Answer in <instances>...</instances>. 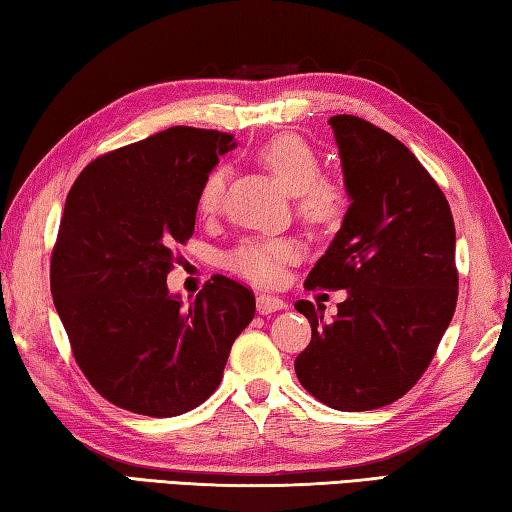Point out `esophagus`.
Masks as SVG:
<instances>
[{
    "instance_id": "esophagus-1",
    "label": "esophagus",
    "mask_w": 512,
    "mask_h": 512,
    "mask_svg": "<svg viewBox=\"0 0 512 512\" xmlns=\"http://www.w3.org/2000/svg\"><path fill=\"white\" fill-rule=\"evenodd\" d=\"M284 307H287V302H284L282 298L266 296V293L257 296V311H259V314H271V311H280Z\"/></svg>"
}]
</instances>
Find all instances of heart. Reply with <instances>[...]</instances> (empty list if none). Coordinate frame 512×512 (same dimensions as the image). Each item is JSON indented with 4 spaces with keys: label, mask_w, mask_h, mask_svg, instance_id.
<instances>
[{
    "label": "heart",
    "mask_w": 512,
    "mask_h": 512,
    "mask_svg": "<svg viewBox=\"0 0 512 512\" xmlns=\"http://www.w3.org/2000/svg\"><path fill=\"white\" fill-rule=\"evenodd\" d=\"M257 160L289 194L296 196V214L309 225H327L345 210L343 187L332 178L320 176L316 151L293 133L275 135L257 149ZM225 169L205 173L198 187L196 207L201 214H214L221 207ZM298 246L291 239H246L228 255V266L255 284L280 282L284 264L296 259Z\"/></svg>",
    "instance_id": "obj_1"
}]
</instances>
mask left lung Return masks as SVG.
Segmentation results:
<instances>
[{"label": "left lung", "instance_id": "left-lung-1", "mask_svg": "<svg viewBox=\"0 0 512 512\" xmlns=\"http://www.w3.org/2000/svg\"><path fill=\"white\" fill-rule=\"evenodd\" d=\"M350 207L307 289H348L339 314L298 300L311 341L296 357L309 395L336 411L393 404L429 368L458 300L449 203L418 158L370 121L329 119Z\"/></svg>", "mask_w": 512, "mask_h": 512}]
</instances>
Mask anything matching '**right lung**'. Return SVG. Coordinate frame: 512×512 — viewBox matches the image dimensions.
<instances>
[{
    "label": "right lung",
    "instance_id": "obj_1",
    "mask_svg": "<svg viewBox=\"0 0 512 512\" xmlns=\"http://www.w3.org/2000/svg\"><path fill=\"white\" fill-rule=\"evenodd\" d=\"M235 135L171 126L103 153L72 185L51 250V296L94 391L119 409L173 418L223 379L255 316L244 284L214 275L192 305L167 289L194 235L196 196Z\"/></svg>",
    "mask_w": 512,
    "mask_h": 512
}]
</instances>
